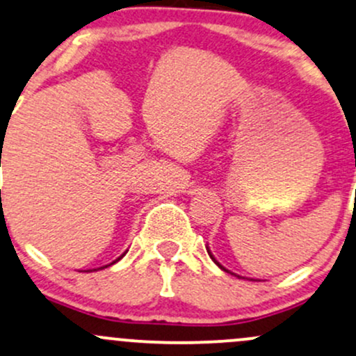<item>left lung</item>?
<instances>
[{
	"mask_svg": "<svg viewBox=\"0 0 356 356\" xmlns=\"http://www.w3.org/2000/svg\"><path fill=\"white\" fill-rule=\"evenodd\" d=\"M208 253H209V257H211V259H213V261H214V264H216V265H218V267H220V268H221V270L228 272V270H226V268H225V267H222V265H220V264H218V261H216V259H214V257H213V253H211V252H209V250H208ZM229 273H232V272H229ZM236 277H240V275H236Z\"/></svg>",
	"mask_w": 356,
	"mask_h": 356,
	"instance_id": "obj_1",
	"label": "left lung"
}]
</instances>
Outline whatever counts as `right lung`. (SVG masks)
I'll return each mask as SVG.
<instances>
[{"instance_id":"add662e5","label":"right lung","mask_w":356,"mask_h":356,"mask_svg":"<svg viewBox=\"0 0 356 356\" xmlns=\"http://www.w3.org/2000/svg\"><path fill=\"white\" fill-rule=\"evenodd\" d=\"M123 255H124V253H123ZM123 255H121V257H123ZM121 257H120V259H121ZM120 259H116L115 261H113V264H116V261H118ZM113 264H109V265H113ZM109 265H104V267H101V268H106V267H109ZM95 270H97V268H95Z\"/></svg>"}]
</instances>
